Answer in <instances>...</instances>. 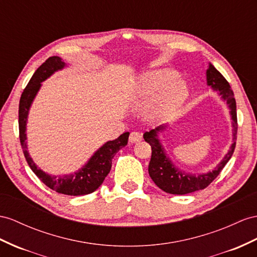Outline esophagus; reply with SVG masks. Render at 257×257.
<instances>
[{
	"instance_id": "1",
	"label": "esophagus",
	"mask_w": 257,
	"mask_h": 257,
	"mask_svg": "<svg viewBox=\"0 0 257 257\" xmlns=\"http://www.w3.org/2000/svg\"><path fill=\"white\" fill-rule=\"evenodd\" d=\"M141 140H142V135L140 133H137V131H134V133L130 134L129 142L137 143V142H140Z\"/></svg>"
}]
</instances>
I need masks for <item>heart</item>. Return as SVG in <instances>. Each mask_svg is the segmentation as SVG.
Wrapping results in <instances>:
<instances>
[{
    "instance_id": "heart-1",
    "label": "heart",
    "mask_w": 257,
    "mask_h": 257,
    "mask_svg": "<svg viewBox=\"0 0 257 257\" xmlns=\"http://www.w3.org/2000/svg\"><path fill=\"white\" fill-rule=\"evenodd\" d=\"M157 93L148 107V114L154 119H167L175 116L186 102L189 90L187 82L177 77L172 68H160L142 74L134 85L136 97H149Z\"/></svg>"
}]
</instances>
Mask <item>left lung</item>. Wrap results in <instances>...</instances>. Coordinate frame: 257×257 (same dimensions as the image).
<instances>
[{
  "mask_svg": "<svg viewBox=\"0 0 257 257\" xmlns=\"http://www.w3.org/2000/svg\"><path fill=\"white\" fill-rule=\"evenodd\" d=\"M206 81L207 85L218 92V94L227 103L230 109L229 113L232 120V144L227 154L223 156V159L212 172L195 175L186 173L185 170H181L177 167L166 154L165 149H164L159 139V134L165 130L167 126L163 124V126H159L155 129L147 131L143 135V138L148 143H150L151 148H152V156H151V161L149 164V175L155 185L166 193L188 194L205 189L219 175L222 168L225 167L233 154L236 140V131H238L236 105L233 97V92L230 89V84L225 77L210 63L208 64V68L206 70Z\"/></svg>",
  "mask_w": 257,
  "mask_h": 257,
  "instance_id": "left-lung-1",
  "label": "left lung"
}]
</instances>
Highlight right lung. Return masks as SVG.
Listing matches in <instances>:
<instances>
[{
	"label": "right lung",
	"mask_w": 257,
	"mask_h": 257,
	"mask_svg": "<svg viewBox=\"0 0 257 257\" xmlns=\"http://www.w3.org/2000/svg\"><path fill=\"white\" fill-rule=\"evenodd\" d=\"M64 67H66V63L61 57L52 56L49 57L36 70L34 76L31 77L30 81L21 96V101H19V139H21L24 155L29 167L45 186L54 190L57 193L74 196L85 195L94 192L102 185L105 177L108 175L111 168L113 157L118 151L127 146L129 133H124L118 137L117 139L104 143L100 149L95 151L94 154L90 157L89 161L80 169H78L77 172L72 174L53 176L39 168L34 160L30 157L27 150V142H26V140H27V135H26L27 127L26 126H27L29 109L37 93L41 88L42 82L47 80L55 71L62 70Z\"/></svg>",
	"instance_id": "1"
}]
</instances>
